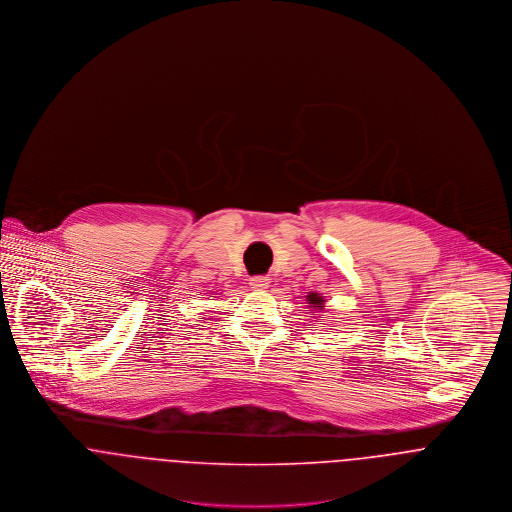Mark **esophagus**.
Returning <instances> with one entry per match:
<instances>
[{
  "mask_svg": "<svg viewBox=\"0 0 512 512\" xmlns=\"http://www.w3.org/2000/svg\"><path fill=\"white\" fill-rule=\"evenodd\" d=\"M249 284H251L253 290H265L271 284V279L269 277H253Z\"/></svg>",
  "mask_w": 512,
  "mask_h": 512,
  "instance_id": "1",
  "label": "esophagus"
}]
</instances>
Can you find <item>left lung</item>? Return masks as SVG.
<instances>
[{
	"instance_id": "left-lung-1",
	"label": "left lung",
	"mask_w": 512,
	"mask_h": 512,
	"mask_svg": "<svg viewBox=\"0 0 512 512\" xmlns=\"http://www.w3.org/2000/svg\"><path fill=\"white\" fill-rule=\"evenodd\" d=\"M306 300H308V304H310L308 308H314L316 312L324 310V302H326V300H324V296H320L318 292H310V294L306 296Z\"/></svg>"
}]
</instances>
